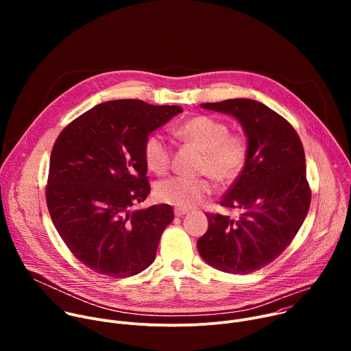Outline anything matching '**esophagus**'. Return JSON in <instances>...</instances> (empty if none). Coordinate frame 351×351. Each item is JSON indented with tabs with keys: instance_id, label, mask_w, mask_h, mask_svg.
<instances>
[{
	"instance_id": "esophagus-1",
	"label": "esophagus",
	"mask_w": 351,
	"mask_h": 351,
	"mask_svg": "<svg viewBox=\"0 0 351 351\" xmlns=\"http://www.w3.org/2000/svg\"><path fill=\"white\" fill-rule=\"evenodd\" d=\"M173 213H175L176 217H183V215L189 214V210H184V208H175Z\"/></svg>"
}]
</instances>
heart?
<instances>
[{
  "instance_id": "b5f03b06",
  "label": "heart",
  "mask_w": 351,
  "mask_h": 351,
  "mask_svg": "<svg viewBox=\"0 0 351 351\" xmlns=\"http://www.w3.org/2000/svg\"><path fill=\"white\" fill-rule=\"evenodd\" d=\"M176 134L203 153L199 172L210 175L217 183L230 184L241 175L248 158V143L243 134H232L225 122L198 115L182 123L176 129ZM143 154L145 165L152 172L164 175L169 169L172 153L162 134L148 136ZM211 191L213 184L207 178L173 176L160 182L156 187L160 202L179 208L199 204Z\"/></svg>"
}]
</instances>
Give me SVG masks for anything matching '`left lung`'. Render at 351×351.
<instances>
[{
  "label": "left lung",
  "instance_id": "8db88e82",
  "mask_svg": "<svg viewBox=\"0 0 351 351\" xmlns=\"http://www.w3.org/2000/svg\"><path fill=\"white\" fill-rule=\"evenodd\" d=\"M202 108L239 121L248 143L241 175L221 206L237 218L207 214L208 229L197 240L199 256L228 274L254 272L274 260L302 228L311 203L302 140L293 126L263 103L233 98Z\"/></svg>",
  "mask_w": 351,
  "mask_h": 351
}]
</instances>
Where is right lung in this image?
<instances>
[{
	"label": "right lung",
	"mask_w": 351,
	"mask_h": 351,
	"mask_svg": "<svg viewBox=\"0 0 351 351\" xmlns=\"http://www.w3.org/2000/svg\"><path fill=\"white\" fill-rule=\"evenodd\" d=\"M183 110L112 99L71 122L49 158L45 189L53 223L72 254L97 274L126 278L153 264L168 204L130 210L149 194L143 148Z\"/></svg>",
	"instance_id": "obj_1"
}]
</instances>
